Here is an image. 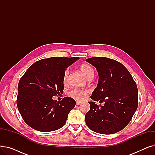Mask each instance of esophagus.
Here are the masks:
<instances>
[{
  "label": "esophagus",
  "instance_id": "1",
  "mask_svg": "<svg viewBox=\"0 0 155 155\" xmlns=\"http://www.w3.org/2000/svg\"><path fill=\"white\" fill-rule=\"evenodd\" d=\"M80 104H82V102H80V101H77L76 102V105H79Z\"/></svg>",
  "mask_w": 155,
  "mask_h": 155
}]
</instances>
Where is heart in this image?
<instances>
[{
    "label": "heart",
    "mask_w": 155,
    "mask_h": 155,
    "mask_svg": "<svg viewBox=\"0 0 155 155\" xmlns=\"http://www.w3.org/2000/svg\"><path fill=\"white\" fill-rule=\"evenodd\" d=\"M80 68L87 78H88L91 75H93L94 73L93 68L91 66V65H89L88 64H82L80 66ZM69 72H70V70L68 68L65 70V71L64 72L63 78V81L64 84H66L68 82ZM87 92H88L87 90L73 89V90L69 92L68 95L75 99L79 100V101H82L86 98Z\"/></svg>",
    "instance_id": "b5f03b06"
}]
</instances>
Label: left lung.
Instances as JSON below:
<instances>
[{
  "label": "left lung",
  "instance_id": "8db88e82",
  "mask_svg": "<svg viewBox=\"0 0 155 155\" xmlns=\"http://www.w3.org/2000/svg\"><path fill=\"white\" fill-rule=\"evenodd\" d=\"M86 61L96 68L99 78L91 98L105 104L99 106L88 102L91 109L85 114V123L96 133H117L129 124L137 108L136 84L127 69L117 61L106 57H93Z\"/></svg>",
  "mask_w": 155,
  "mask_h": 155
}]
</instances>
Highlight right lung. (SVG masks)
Returning <instances> with one entry per match:
<instances>
[{"label":"right lung","instance_id":"obj_1","mask_svg":"<svg viewBox=\"0 0 155 155\" xmlns=\"http://www.w3.org/2000/svg\"><path fill=\"white\" fill-rule=\"evenodd\" d=\"M78 57H51L36 61L21 78L18 87L17 105L24 122L39 131L50 132L62 127L75 107L69 97L60 102L53 96L63 92L64 72Z\"/></svg>","mask_w":155,"mask_h":155}]
</instances>
